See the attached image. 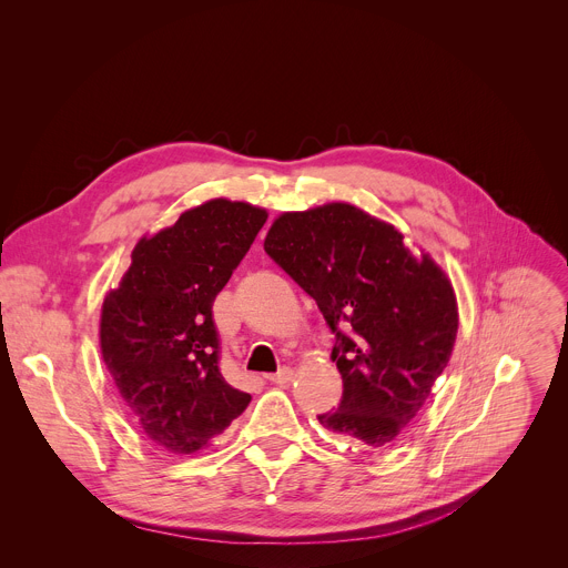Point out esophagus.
Listing matches in <instances>:
<instances>
[{
    "mask_svg": "<svg viewBox=\"0 0 568 568\" xmlns=\"http://www.w3.org/2000/svg\"><path fill=\"white\" fill-rule=\"evenodd\" d=\"M265 379H270L272 384H290V382L294 379V369H292V367H281L278 372L267 374Z\"/></svg>",
    "mask_w": 568,
    "mask_h": 568,
    "instance_id": "obj_1",
    "label": "esophagus"
}]
</instances>
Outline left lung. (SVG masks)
Listing matches in <instances>:
<instances>
[{"label": "left lung", "instance_id": "1", "mask_svg": "<svg viewBox=\"0 0 568 568\" xmlns=\"http://www.w3.org/2000/svg\"><path fill=\"white\" fill-rule=\"evenodd\" d=\"M265 252L336 336L343 397L321 426L365 448L395 442L453 354L459 314L446 274L428 254L413 256L393 225L345 203L278 216Z\"/></svg>", "mask_w": 568, "mask_h": 568}]
</instances>
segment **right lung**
<instances>
[{
  "label": "right lung",
  "instance_id": "add662e5",
  "mask_svg": "<svg viewBox=\"0 0 568 568\" xmlns=\"http://www.w3.org/2000/svg\"><path fill=\"white\" fill-rule=\"evenodd\" d=\"M265 221L225 199L189 210L135 245L104 298L102 358L142 433L169 453L205 448L252 402L221 374L212 307Z\"/></svg>",
  "mask_w": 568,
  "mask_h": 568
}]
</instances>
